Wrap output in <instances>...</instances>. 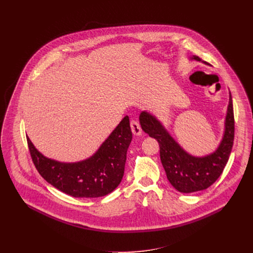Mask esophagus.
<instances>
[{
	"label": "esophagus",
	"instance_id": "esophagus-1",
	"mask_svg": "<svg viewBox=\"0 0 253 253\" xmlns=\"http://www.w3.org/2000/svg\"><path fill=\"white\" fill-rule=\"evenodd\" d=\"M130 126H131L132 133H133L135 136H140L142 134V130H141L138 122L135 121V120H131Z\"/></svg>",
	"mask_w": 253,
	"mask_h": 253
}]
</instances>
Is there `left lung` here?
<instances>
[{
  "label": "left lung",
  "mask_w": 253,
  "mask_h": 253,
  "mask_svg": "<svg viewBox=\"0 0 253 253\" xmlns=\"http://www.w3.org/2000/svg\"><path fill=\"white\" fill-rule=\"evenodd\" d=\"M196 61L208 64L196 55L189 57ZM229 104L224 118V128L221 140L214 152L205 156H193L171 136L168 130L155 115L143 111L139 116L142 130L155 138L160 145L161 162L167 178L175 190L180 193L202 191L215 182L227 165L234 142V111L231 92Z\"/></svg>",
  "instance_id": "1"
}]
</instances>
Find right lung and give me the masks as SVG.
<instances>
[{"label":"right lung","mask_w":253,"mask_h":253,"mask_svg":"<svg viewBox=\"0 0 253 253\" xmlns=\"http://www.w3.org/2000/svg\"><path fill=\"white\" fill-rule=\"evenodd\" d=\"M26 138L33 162L47 182L75 198H98L112 193L121 182L132 132L126 116L94 154L72 163L47 158Z\"/></svg>","instance_id":"1"}]
</instances>
